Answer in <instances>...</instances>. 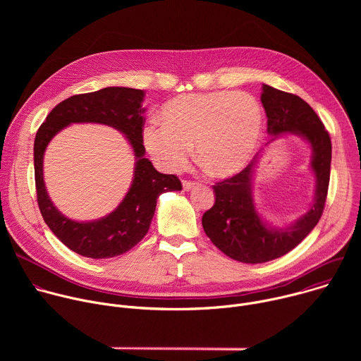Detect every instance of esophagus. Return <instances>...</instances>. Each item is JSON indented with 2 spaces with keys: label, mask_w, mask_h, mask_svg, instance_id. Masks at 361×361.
<instances>
[{
  "label": "esophagus",
  "mask_w": 361,
  "mask_h": 361,
  "mask_svg": "<svg viewBox=\"0 0 361 361\" xmlns=\"http://www.w3.org/2000/svg\"><path fill=\"white\" fill-rule=\"evenodd\" d=\"M195 187V183H192V181H187V180H184L183 181V188L185 190V191H190V190H192Z\"/></svg>",
  "instance_id": "obj_1"
}]
</instances>
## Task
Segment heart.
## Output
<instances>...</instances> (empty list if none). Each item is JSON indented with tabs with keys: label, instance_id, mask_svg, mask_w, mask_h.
<instances>
[{
	"label": "heart",
	"instance_id": "heart-1",
	"mask_svg": "<svg viewBox=\"0 0 361 361\" xmlns=\"http://www.w3.org/2000/svg\"><path fill=\"white\" fill-rule=\"evenodd\" d=\"M161 126L142 128L149 156L169 171L181 170L191 156L213 176L243 171L259 147L264 114L260 101L243 91H210L177 95L160 110Z\"/></svg>",
	"mask_w": 361,
	"mask_h": 361
}]
</instances>
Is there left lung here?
<instances>
[{
  "label": "left lung",
  "instance_id": "1",
  "mask_svg": "<svg viewBox=\"0 0 361 361\" xmlns=\"http://www.w3.org/2000/svg\"><path fill=\"white\" fill-rule=\"evenodd\" d=\"M262 90L267 134L271 141L283 135H295L310 145V170L316 178V188L310 209L291 224L276 227L257 210L252 194L255 169L263 151L255 154L241 173L213 185L216 202L204 213L202 228L230 259L247 264L279 259L310 234L323 214L330 181L331 141L314 110L298 95L267 84H263Z\"/></svg>",
  "mask_w": 361,
  "mask_h": 361
}]
</instances>
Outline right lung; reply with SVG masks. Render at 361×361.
I'll return each instance as SVG.
<instances>
[{
	"mask_svg": "<svg viewBox=\"0 0 361 361\" xmlns=\"http://www.w3.org/2000/svg\"><path fill=\"white\" fill-rule=\"evenodd\" d=\"M142 101L144 91L128 87H107L73 95L56 106L37 131L34 171L42 219L63 244L88 259H111L131 250L147 234L159 195L181 190L174 174L159 173L144 157ZM78 122L116 128L128 138L136 159L133 181L122 202L110 215L91 222L64 216L50 201L43 183V154L49 141L66 126Z\"/></svg>",
	"mask_w": 361,
	"mask_h": 361,
	"instance_id": "obj_1",
	"label": "right lung"
}]
</instances>
